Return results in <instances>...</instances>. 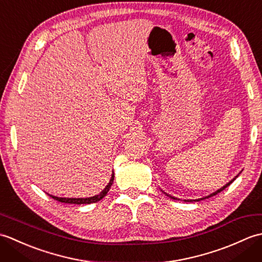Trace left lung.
Instances as JSON below:
<instances>
[{"label": "left lung", "mask_w": 262, "mask_h": 262, "mask_svg": "<svg viewBox=\"0 0 262 262\" xmlns=\"http://www.w3.org/2000/svg\"><path fill=\"white\" fill-rule=\"evenodd\" d=\"M236 177H237V176H236ZM236 177H235V178H236ZM235 178H234V179H235ZM234 179H233L232 181H230L229 183H226V185H225L224 187H222L221 189H219V190H216L215 192H213V193H210V194H209V196H207V197H204V198H200V199H196V200H197V202H199V200H203V199H206V198H209V197H213V196H215V194H217V193H219V192H221L222 190H224V189H225L226 187H229V186L231 185V183H232L233 181H234ZM164 193H165V192H164ZM165 194H166V196H169V194H168V193H165ZM170 197H171V196H170ZM171 198H172V199H177V198H174V197H171ZM196 200H194V202H196ZM185 202H192V200H185Z\"/></svg>", "instance_id": "8db88e82"}]
</instances>
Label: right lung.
Segmentation results:
<instances>
[{"instance_id": "obj_1", "label": "right lung", "mask_w": 262, "mask_h": 262, "mask_svg": "<svg viewBox=\"0 0 262 262\" xmlns=\"http://www.w3.org/2000/svg\"><path fill=\"white\" fill-rule=\"evenodd\" d=\"M114 178H115V174L113 172V176H111V179L109 181V183L107 186H105V188L103 189V190L100 192L99 194H97V196H93V197H89V198H62V197H56V196H52V194H49L52 198H54L55 200H58V202L60 203H65V204H76V205H81V204H91V203H97L99 202V200H101L105 194L108 193L109 189L111 187V185H113L114 182Z\"/></svg>"}]
</instances>
